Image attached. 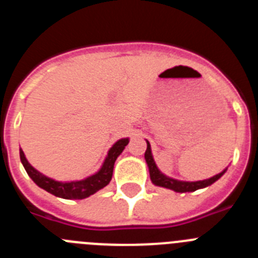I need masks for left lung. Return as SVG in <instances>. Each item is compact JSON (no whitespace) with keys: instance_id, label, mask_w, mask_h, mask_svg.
Returning a JSON list of instances; mask_svg holds the SVG:
<instances>
[{"instance_id":"1","label":"left lung","mask_w":258,"mask_h":258,"mask_svg":"<svg viewBox=\"0 0 258 258\" xmlns=\"http://www.w3.org/2000/svg\"><path fill=\"white\" fill-rule=\"evenodd\" d=\"M145 159L147 165H149L150 177H151L152 183L156 184V186H161V187L170 188V190L175 191V192H191V191H197L199 190V188L207 187V186H209V184L214 183V182L217 181L223 173L226 172V169H225L223 172H221L220 174L214 175V177H212V178L204 179V181H197V182H182V181H177V179L169 178V177L164 175L160 170L157 169V166L156 164H155L154 157H152V154H151V146H150L149 142H147V150H146L145 152Z\"/></svg>"}]
</instances>
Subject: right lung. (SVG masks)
<instances>
[{
  "mask_svg": "<svg viewBox=\"0 0 258 258\" xmlns=\"http://www.w3.org/2000/svg\"><path fill=\"white\" fill-rule=\"evenodd\" d=\"M127 143H129L127 138L117 141L108 151V155H107L101 170L95 173V174L88 177V178L83 179V181L58 182L49 178V177H45L44 174H41L40 172H37L27 161L26 156H24V152L22 150H20V160H22L23 166L27 170L29 177L33 179V182L37 186H40L41 188L46 190L47 192L52 194L55 197L63 198V199H85V198H89L90 195L95 194L97 191H99L101 188H103L104 186H107L109 183V181L112 178L113 165H115L116 159H117L118 155L121 154L122 150L125 149V146Z\"/></svg>",
  "mask_w": 258,
  "mask_h": 258,
  "instance_id": "right-lung-1",
  "label": "right lung"
}]
</instances>
